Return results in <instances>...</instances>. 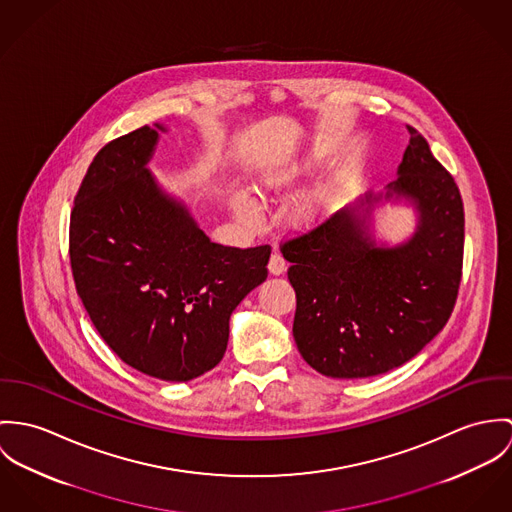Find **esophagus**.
I'll return each mask as SVG.
<instances>
[{
  "instance_id": "obj_1",
  "label": "esophagus",
  "mask_w": 512,
  "mask_h": 512,
  "mask_svg": "<svg viewBox=\"0 0 512 512\" xmlns=\"http://www.w3.org/2000/svg\"><path fill=\"white\" fill-rule=\"evenodd\" d=\"M269 271H271V275H283L284 271H286V261H284L281 253L275 251V253L271 255V259H269Z\"/></svg>"
}]
</instances>
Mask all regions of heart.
<instances>
[{"mask_svg":"<svg viewBox=\"0 0 512 512\" xmlns=\"http://www.w3.org/2000/svg\"><path fill=\"white\" fill-rule=\"evenodd\" d=\"M294 182V174H281V176H275L271 180H267L263 184V192L269 194V192H281L284 188H288L290 184ZM330 202V196L326 192H316V194H310V196H304L300 200H296L290 210H288V216L290 220L296 224V226H310L318 220V216L326 210ZM235 212L241 220L245 222H255L257 220V206L253 204V200H249L247 196H237L235 198Z\"/></svg>","mask_w":512,"mask_h":512,"instance_id":"obj_1","label":"heart"}]
</instances>
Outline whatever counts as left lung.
Returning <instances> with one entry per match:
<instances>
[{
  "label": "left lung",
  "mask_w": 512,
  "mask_h": 512,
  "mask_svg": "<svg viewBox=\"0 0 512 512\" xmlns=\"http://www.w3.org/2000/svg\"><path fill=\"white\" fill-rule=\"evenodd\" d=\"M406 127L410 143L385 194L418 210L406 243L377 247L361 208H345L281 243L296 292L292 336L304 361L326 377L365 379L400 367L454 312L465 235L461 194L428 141Z\"/></svg>",
  "instance_id": "left-lung-1"
}]
</instances>
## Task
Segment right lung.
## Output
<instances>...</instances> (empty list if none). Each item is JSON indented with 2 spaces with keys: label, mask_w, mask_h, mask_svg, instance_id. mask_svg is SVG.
<instances>
[{
  "label": "right lung",
  "mask_w": 512,
  "mask_h": 512,
  "mask_svg": "<svg viewBox=\"0 0 512 512\" xmlns=\"http://www.w3.org/2000/svg\"><path fill=\"white\" fill-rule=\"evenodd\" d=\"M157 139L143 125L98 151L74 198L68 253L115 355L149 377L190 381L222 361L229 316L267 279L271 245L212 243L145 169Z\"/></svg>",
  "instance_id": "add662e5"
}]
</instances>
